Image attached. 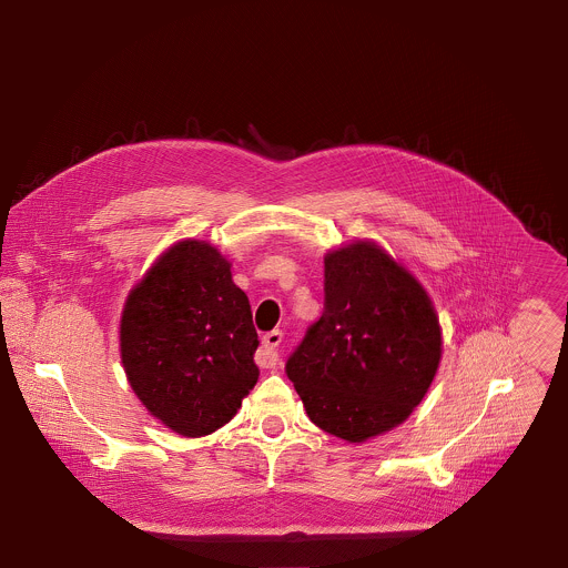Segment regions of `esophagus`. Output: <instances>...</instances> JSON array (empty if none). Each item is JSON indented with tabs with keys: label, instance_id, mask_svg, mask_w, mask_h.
Segmentation results:
<instances>
[{
	"label": "esophagus",
	"instance_id": "esophagus-1",
	"mask_svg": "<svg viewBox=\"0 0 568 568\" xmlns=\"http://www.w3.org/2000/svg\"><path fill=\"white\" fill-rule=\"evenodd\" d=\"M283 342V331H272L263 337V353L258 357V364L263 368H274L278 364V346Z\"/></svg>",
	"mask_w": 568,
	"mask_h": 568
}]
</instances>
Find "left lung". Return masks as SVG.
<instances>
[{"label":"left lung","mask_w":568,"mask_h":568,"mask_svg":"<svg viewBox=\"0 0 568 568\" xmlns=\"http://www.w3.org/2000/svg\"><path fill=\"white\" fill-rule=\"evenodd\" d=\"M323 314L285 364L310 420L364 443L407 420L440 364V326L423 285L375 242L323 258Z\"/></svg>","instance_id":"obj_1"}]
</instances>
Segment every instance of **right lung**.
<instances>
[{
    "label": "right lung",
    "instance_id": "1",
    "mask_svg": "<svg viewBox=\"0 0 568 568\" xmlns=\"http://www.w3.org/2000/svg\"><path fill=\"white\" fill-rule=\"evenodd\" d=\"M258 333L231 263L182 240L145 272L121 316V362L150 416L197 438L226 425L258 382Z\"/></svg>",
    "mask_w": 568,
    "mask_h": 568
}]
</instances>
